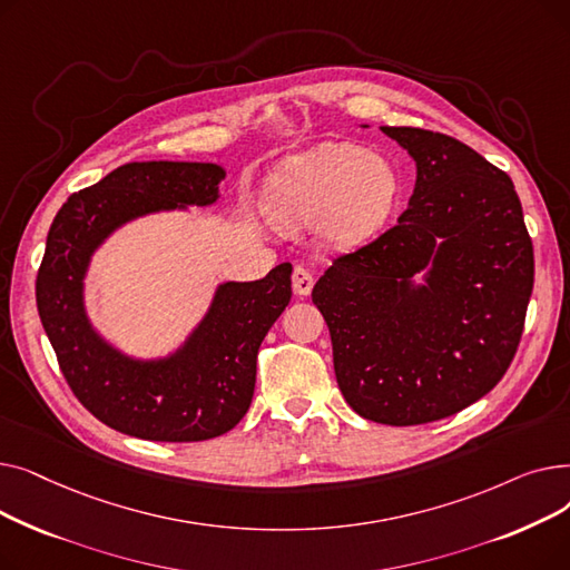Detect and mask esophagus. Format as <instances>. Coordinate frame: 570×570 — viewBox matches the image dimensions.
<instances>
[{
	"label": "esophagus",
	"mask_w": 570,
	"mask_h": 570,
	"mask_svg": "<svg viewBox=\"0 0 570 570\" xmlns=\"http://www.w3.org/2000/svg\"><path fill=\"white\" fill-rule=\"evenodd\" d=\"M291 282H293V293L301 295V297H307L312 293V288H314V277H312L309 269L303 267V265H297L293 269Z\"/></svg>",
	"instance_id": "esophagus-1"
}]
</instances>
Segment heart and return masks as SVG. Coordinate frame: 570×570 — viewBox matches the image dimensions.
I'll return each instance as SVG.
<instances>
[{
    "mask_svg": "<svg viewBox=\"0 0 570 570\" xmlns=\"http://www.w3.org/2000/svg\"><path fill=\"white\" fill-rule=\"evenodd\" d=\"M397 194L400 175L391 161L351 142H323L279 166L265 209L288 230L323 220L327 243L353 249L391 217Z\"/></svg>",
    "mask_w": 570,
    "mask_h": 570,
    "instance_id": "b5f03b06",
    "label": "heart"
}]
</instances>
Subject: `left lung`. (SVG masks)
I'll list each match as a JSON object with an SVG mask.
<instances>
[{
  "label": "left lung",
  "instance_id": "left-lung-1",
  "mask_svg": "<svg viewBox=\"0 0 570 570\" xmlns=\"http://www.w3.org/2000/svg\"><path fill=\"white\" fill-rule=\"evenodd\" d=\"M381 131L415 161L409 207L327 267L312 301L348 406L406 428L453 415L501 381L522 337L533 247L513 179L475 149L428 129Z\"/></svg>",
  "mask_w": 570,
  "mask_h": 570
}]
</instances>
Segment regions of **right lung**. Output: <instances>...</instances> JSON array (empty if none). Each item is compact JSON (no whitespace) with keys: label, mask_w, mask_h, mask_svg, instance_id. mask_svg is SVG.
Returning <instances> with one entry per match:
<instances>
[{"label":"right lung","mask_w":570,"mask_h":570,"mask_svg":"<svg viewBox=\"0 0 570 570\" xmlns=\"http://www.w3.org/2000/svg\"><path fill=\"white\" fill-rule=\"evenodd\" d=\"M226 170L198 161H131L59 207L37 277V307L73 395L108 428L147 441H205L243 421L256 355L291 301V263L256 282H224L185 344L164 357L127 355L85 309L95 252L125 224L213 205Z\"/></svg>","instance_id":"right-lung-1"}]
</instances>
